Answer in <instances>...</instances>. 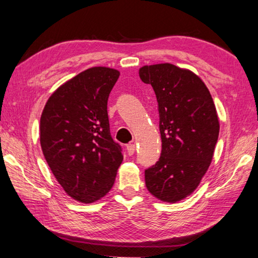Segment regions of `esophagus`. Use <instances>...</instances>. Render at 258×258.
<instances>
[{
	"label": "esophagus",
	"instance_id": "esophagus-1",
	"mask_svg": "<svg viewBox=\"0 0 258 258\" xmlns=\"http://www.w3.org/2000/svg\"><path fill=\"white\" fill-rule=\"evenodd\" d=\"M126 150H127V154H128L130 156L134 155V152H135V145H133V143H128V145L126 146Z\"/></svg>",
	"mask_w": 258,
	"mask_h": 258
}]
</instances>
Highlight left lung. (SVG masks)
<instances>
[{
  "instance_id": "8db88e82",
  "label": "left lung",
  "mask_w": 258,
  "mask_h": 258,
  "mask_svg": "<svg viewBox=\"0 0 258 258\" xmlns=\"http://www.w3.org/2000/svg\"><path fill=\"white\" fill-rule=\"evenodd\" d=\"M155 91L161 155L145 172L148 191L161 202L177 203L197 189L212 163L220 132L213 98L198 75L165 62L139 69Z\"/></svg>"
}]
</instances>
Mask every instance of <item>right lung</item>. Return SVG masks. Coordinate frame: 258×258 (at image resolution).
I'll return each instance as SVG.
<instances>
[{
    "mask_svg": "<svg viewBox=\"0 0 258 258\" xmlns=\"http://www.w3.org/2000/svg\"><path fill=\"white\" fill-rule=\"evenodd\" d=\"M117 69L92 67L60 85L47 99L40 125L43 155L73 199L91 204L113 185L123 161L109 128L107 102Z\"/></svg>",
    "mask_w": 258,
    "mask_h": 258,
    "instance_id": "right-lung-1",
    "label": "right lung"
}]
</instances>
